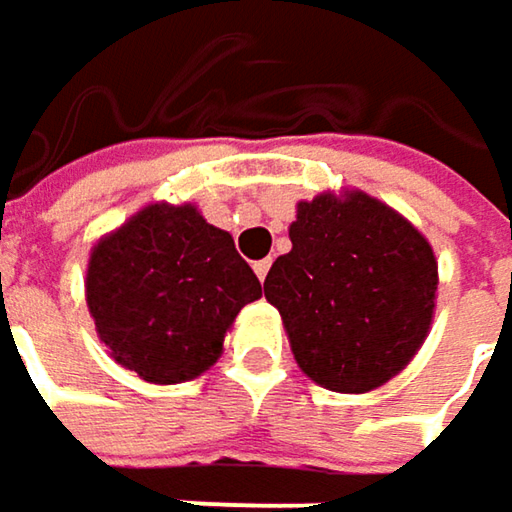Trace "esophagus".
<instances>
[{"label": "esophagus", "mask_w": 512, "mask_h": 512, "mask_svg": "<svg viewBox=\"0 0 512 512\" xmlns=\"http://www.w3.org/2000/svg\"><path fill=\"white\" fill-rule=\"evenodd\" d=\"M269 266H272V260L266 257V260H257L255 263V275L260 281H266V272H269Z\"/></svg>", "instance_id": "obj_1"}]
</instances>
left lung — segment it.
<instances>
[{"mask_svg":"<svg viewBox=\"0 0 512 512\" xmlns=\"http://www.w3.org/2000/svg\"><path fill=\"white\" fill-rule=\"evenodd\" d=\"M290 240L263 293L304 375L334 393L387 384L431 328L437 260L428 240L360 190L299 202Z\"/></svg>","mask_w":512,"mask_h":512,"instance_id":"left-lung-1","label":"left lung"}]
</instances>
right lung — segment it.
Listing matches in <instances>:
<instances>
[{"label": "right lung", "mask_w": 512, "mask_h": 512, "mask_svg": "<svg viewBox=\"0 0 512 512\" xmlns=\"http://www.w3.org/2000/svg\"><path fill=\"white\" fill-rule=\"evenodd\" d=\"M263 296L228 231L193 205H149L87 266V307L114 360L152 384L202 375L237 313Z\"/></svg>", "instance_id": "1"}]
</instances>
